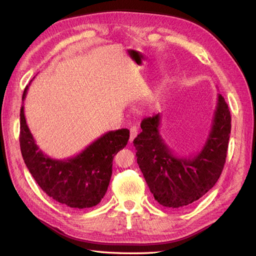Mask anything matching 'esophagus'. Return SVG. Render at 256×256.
<instances>
[{
  "mask_svg": "<svg viewBox=\"0 0 256 256\" xmlns=\"http://www.w3.org/2000/svg\"><path fill=\"white\" fill-rule=\"evenodd\" d=\"M138 136V128L136 126H132L130 128V138H129V142H134L136 136Z\"/></svg>",
  "mask_w": 256,
  "mask_h": 256,
  "instance_id": "1",
  "label": "esophagus"
}]
</instances>
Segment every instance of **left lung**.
Segmentation results:
<instances>
[{
    "label": "left lung",
    "instance_id": "8db88e82",
    "mask_svg": "<svg viewBox=\"0 0 256 256\" xmlns=\"http://www.w3.org/2000/svg\"><path fill=\"white\" fill-rule=\"evenodd\" d=\"M160 113L144 118L142 132L134 140L138 168L157 202L182 208L205 196L218 182L226 164L230 134V113L221 94L207 140L194 156L180 157L160 134Z\"/></svg>",
    "mask_w": 256,
    "mask_h": 256
}]
</instances>
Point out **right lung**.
Returning <instances> with one entry per match:
<instances>
[{"label":"right lung","mask_w":256,"mask_h":256,"mask_svg":"<svg viewBox=\"0 0 256 256\" xmlns=\"http://www.w3.org/2000/svg\"><path fill=\"white\" fill-rule=\"evenodd\" d=\"M28 85L23 92L26 99ZM129 140V130L109 131L74 157L50 158L35 143L28 127L24 106L20 110V148L23 160L38 186L65 206L90 208L104 198L112 176L113 158Z\"/></svg>","instance_id":"1"}]
</instances>
